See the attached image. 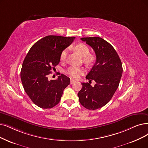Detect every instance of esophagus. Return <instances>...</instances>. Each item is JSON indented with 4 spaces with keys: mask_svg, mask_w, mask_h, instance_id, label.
Listing matches in <instances>:
<instances>
[{
    "mask_svg": "<svg viewBox=\"0 0 148 148\" xmlns=\"http://www.w3.org/2000/svg\"><path fill=\"white\" fill-rule=\"evenodd\" d=\"M75 82V80H73V79H70V84H73Z\"/></svg>",
    "mask_w": 148,
    "mask_h": 148,
    "instance_id": "esophagus-1",
    "label": "esophagus"
}]
</instances>
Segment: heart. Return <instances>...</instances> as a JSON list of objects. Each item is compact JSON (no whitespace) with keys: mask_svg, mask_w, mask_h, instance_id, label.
Listing matches in <instances>:
<instances>
[{"mask_svg":"<svg viewBox=\"0 0 148 148\" xmlns=\"http://www.w3.org/2000/svg\"><path fill=\"white\" fill-rule=\"evenodd\" d=\"M74 48L75 50L77 51L78 53L83 57L84 62L87 64H90L94 60V57L93 55H90V50L88 47L83 43H79L76 44ZM67 54V50H64L61 53L60 60L62 61H64L66 60ZM66 73L70 77L73 79H78L80 77L84 72V69L82 67H77V66H71L66 70Z\"/></svg>","mask_w":148,"mask_h":148,"instance_id":"1","label":"heart"}]
</instances>
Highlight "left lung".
<instances>
[{
  "label": "left lung",
  "mask_w": 148,
  "mask_h": 148,
  "mask_svg": "<svg viewBox=\"0 0 148 148\" xmlns=\"http://www.w3.org/2000/svg\"><path fill=\"white\" fill-rule=\"evenodd\" d=\"M81 39L95 53L96 62L86 78L94 80L96 84L92 87L88 82H82L78 95L82 106L88 110H95L108 104L114 96L122 76V64L114 47L104 39L99 37Z\"/></svg>",
  "instance_id": "left-lung-1"
}]
</instances>
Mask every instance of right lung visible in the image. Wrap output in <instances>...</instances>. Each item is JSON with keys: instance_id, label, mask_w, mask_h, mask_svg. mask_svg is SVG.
<instances>
[{"instance_id": "1", "label": "right lung", "mask_w": 148, "mask_h": 148, "mask_svg": "<svg viewBox=\"0 0 148 148\" xmlns=\"http://www.w3.org/2000/svg\"><path fill=\"white\" fill-rule=\"evenodd\" d=\"M75 37L45 36L35 43L23 60L21 78L23 88L34 104L42 109L53 108L60 101L62 93L70 84V78L61 74L57 79L48 76L60 61L61 52Z\"/></svg>"}]
</instances>
